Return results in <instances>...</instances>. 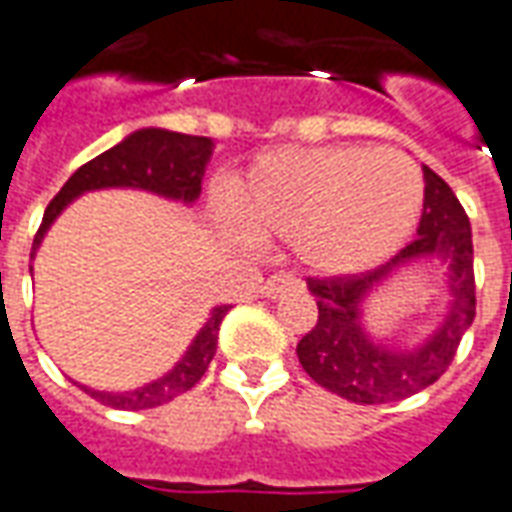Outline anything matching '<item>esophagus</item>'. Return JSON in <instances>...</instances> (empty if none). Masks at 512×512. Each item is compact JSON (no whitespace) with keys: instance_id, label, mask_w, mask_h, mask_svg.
I'll list each match as a JSON object with an SVG mask.
<instances>
[{"instance_id":"1","label":"esophagus","mask_w":512,"mask_h":512,"mask_svg":"<svg viewBox=\"0 0 512 512\" xmlns=\"http://www.w3.org/2000/svg\"><path fill=\"white\" fill-rule=\"evenodd\" d=\"M287 292H301V281L287 276V273H276V276H270L262 284V295L270 298V301H276V298L287 295Z\"/></svg>"}]
</instances>
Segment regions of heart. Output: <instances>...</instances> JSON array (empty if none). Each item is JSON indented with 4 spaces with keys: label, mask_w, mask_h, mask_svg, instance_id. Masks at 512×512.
<instances>
[{
    "label": "heart",
    "mask_w": 512,
    "mask_h": 512,
    "mask_svg": "<svg viewBox=\"0 0 512 512\" xmlns=\"http://www.w3.org/2000/svg\"><path fill=\"white\" fill-rule=\"evenodd\" d=\"M225 206L239 234L290 242L312 276L351 278L410 239L424 178L396 150H273L231 183Z\"/></svg>",
    "instance_id": "b5f03b06"
}]
</instances>
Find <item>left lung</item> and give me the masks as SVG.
I'll use <instances>...</instances> for the list:
<instances>
[{"label": "left lung", "mask_w": 512, "mask_h": 512, "mask_svg": "<svg viewBox=\"0 0 512 512\" xmlns=\"http://www.w3.org/2000/svg\"><path fill=\"white\" fill-rule=\"evenodd\" d=\"M424 183V214L415 242L362 276L306 281L317 301V323L298 343V359L320 387L354 404H390L438 382L477 315L471 222L449 183L429 167H424ZM421 261L447 264V315L418 346L398 349L376 341L361 320L369 292Z\"/></svg>", "instance_id": "1"}]
</instances>
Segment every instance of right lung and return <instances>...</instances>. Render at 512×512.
I'll list each match as a JSON object with an SVG mask.
<instances>
[{
  "label": "right lung",
  "instance_id": "right-lung-1",
  "mask_svg": "<svg viewBox=\"0 0 512 512\" xmlns=\"http://www.w3.org/2000/svg\"><path fill=\"white\" fill-rule=\"evenodd\" d=\"M214 153V142L206 136H186L175 130L164 128H142L133 130L122 142L114 144L111 150H105L97 158H91L88 164L74 172L69 181L63 183V189L52 197V203L44 211L41 228L33 239V253L41 248L49 225L61 217V211L72 203L74 197L97 192V189H142L153 192L158 197H167L183 206H192L200 197V183L203 172ZM33 273V267H30ZM231 306H214L209 320L203 323V329L197 331L192 345L186 348L175 368L167 370L161 379L128 390V393H108V390H91L86 384H80L88 396L102 401L105 407L114 410H147L167 404L175 396H181L186 390H192L203 373L209 370V362L217 354V337H220L222 317L228 315Z\"/></svg>",
  "mask_w": 512,
  "mask_h": 512
}]
</instances>
